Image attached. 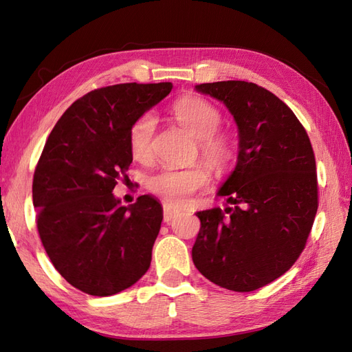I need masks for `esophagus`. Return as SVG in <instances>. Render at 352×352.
<instances>
[{
  "instance_id": "1",
  "label": "esophagus",
  "mask_w": 352,
  "mask_h": 352,
  "mask_svg": "<svg viewBox=\"0 0 352 352\" xmlns=\"http://www.w3.org/2000/svg\"><path fill=\"white\" fill-rule=\"evenodd\" d=\"M162 212H164V222L173 221L177 217V213H179V210L175 209V208H171L170 204L162 206Z\"/></svg>"
}]
</instances>
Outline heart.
<instances>
[{
  "instance_id": "1",
  "label": "heart",
  "mask_w": 352,
  "mask_h": 352,
  "mask_svg": "<svg viewBox=\"0 0 352 352\" xmlns=\"http://www.w3.org/2000/svg\"><path fill=\"white\" fill-rule=\"evenodd\" d=\"M171 115L179 124L197 137L201 157L219 173L230 170L236 160V143L233 137L219 125L222 115L208 100L186 96L171 106ZM155 119L143 113L134 119L128 131V146L135 161L144 162L152 155V140ZM209 182V168L195 164L188 168H162L148 179V190L168 204L181 206Z\"/></svg>"
}]
</instances>
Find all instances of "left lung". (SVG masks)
I'll return each instance as SVG.
<instances>
[{"mask_svg": "<svg viewBox=\"0 0 352 352\" xmlns=\"http://www.w3.org/2000/svg\"><path fill=\"white\" fill-rule=\"evenodd\" d=\"M195 88L224 102L241 140L218 192L231 208L197 212L192 261L213 284L248 293L284 275L305 250L318 210L314 149L294 111L265 88L245 80Z\"/></svg>", "mask_w": 352, "mask_h": 352, "instance_id": "left-lung-1", "label": "left lung"}]
</instances>
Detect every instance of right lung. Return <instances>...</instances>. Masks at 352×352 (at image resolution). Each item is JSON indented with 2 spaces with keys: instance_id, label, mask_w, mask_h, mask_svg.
I'll return each mask as SVG.
<instances>
[{
  "instance_id": "obj_1",
  "label": "right lung",
  "mask_w": 352,
  "mask_h": 352,
  "mask_svg": "<svg viewBox=\"0 0 352 352\" xmlns=\"http://www.w3.org/2000/svg\"><path fill=\"white\" fill-rule=\"evenodd\" d=\"M173 85L119 83L76 100L49 134L32 179L37 230L68 284L113 296L148 272L162 209L151 195L130 208L111 191L133 162L128 131Z\"/></svg>"
}]
</instances>
